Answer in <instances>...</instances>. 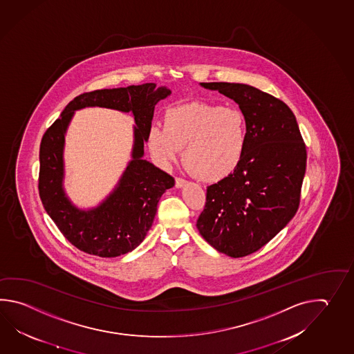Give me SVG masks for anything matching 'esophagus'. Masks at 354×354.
I'll use <instances>...</instances> for the list:
<instances>
[{
	"mask_svg": "<svg viewBox=\"0 0 354 354\" xmlns=\"http://www.w3.org/2000/svg\"><path fill=\"white\" fill-rule=\"evenodd\" d=\"M186 183H187V180H183V178H180V177H176V187H183Z\"/></svg>",
	"mask_w": 354,
	"mask_h": 354,
	"instance_id": "esophagus-1",
	"label": "esophagus"
}]
</instances>
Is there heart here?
<instances>
[{
    "instance_id": "heart-1",
    "label": "heart",
    "mask_w": 354,
    "mask_h": 354,
    "mask_svg": "<svg viewBox=\"0 0 354 354\" xmlns=\"http://www.w3.org/2000/svg\"><path fill=\"white\" fill-rule=\"evenodd\" d=\"M248 127L236 107L194 101L169 109L163 116V129L153 127L148 147L163 166L183 159L191 172L205 182L230 177L241 166L247 151Z\"/></svg>"
}]
</instances>
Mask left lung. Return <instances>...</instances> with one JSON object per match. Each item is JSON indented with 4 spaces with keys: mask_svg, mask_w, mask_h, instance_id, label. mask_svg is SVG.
<instances>
[{
    "mask_svg": "<svg viewBox=\"0 0 354 354\" xmlns=\"http://www.w3.org/2000/svg\"><path fill=\"white\" fill-rule=\"evenodd\" d=\"M234 100L248 143L241 166L206 189L197 229L211 247L239 258L262 248L294 218L306 169V147L291 109L243 83H201Z\"/></svg>",
    "mask_w": 354,
    "mask_h": 354,
    "instance_id": "8db88e82",
    "label": "left lung"
}]
</instances>
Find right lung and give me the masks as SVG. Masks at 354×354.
Returning a JSON list of instances; mask_svg holds the SVG:
<instances>
[{
  "label": "right lung",
  "instance_id": "right-lung-1",
  "mask_svg": "<svg viewBox=\"0 0 354 354\" xmlns=\"http://www.w3.org/2000/svg\"><path fill=\"white\" fill-rule=\"evenodd\" d=\"M169 95L171 90L165 86L156 88V83L86 92L66 106L59 119L43 136L39 151V195L48 215L75 248L92 256L113 258L134 250L144 241L160 196L174 186L172 176L143 159L154 106ZM93 105L133 113V159L104 203L91 211H80L62 188L64 136L75 110Z\"/></svg>",
  "mask_w": 354,
  "mask_h": 354
}]
</instances>
